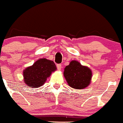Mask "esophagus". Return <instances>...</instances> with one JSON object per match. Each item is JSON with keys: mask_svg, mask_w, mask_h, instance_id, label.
<instances>
[{"mask_svg": "<svg viewBox=\"0 0 123 123\" xmlns=\"http://www.w3.org/2000/svg\"><path fill=\"white\" fill-rule=\"evenodd\" d=\"M57 69H58V70L60 71V70L62 69V65H61V64H57Z\"/></svg>", "mask_w": 123, "mask_h": 123, "instance_id": "esophagus-1", "label": "esophagus"}]
</instances>
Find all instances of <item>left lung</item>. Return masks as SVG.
I'll list each match as a JSON object with an SVG mask.
<instances>
[{"instance_id":"left-lung-1","label":"left lung","mask_w":123,"mask_h":123,"mask_svg":"<svg viewBox=\"0 0 123 123\" xmlns=\"http://www.w3.org/2000/svg\"><path fill=\"white\" fill-rule=\"evenodd\" d=\"M64 76L68 85L71 87L81 89L87 87L91 83L92 71L79 62L73 60L66 66Z\"/></svg>"}]
</instances>
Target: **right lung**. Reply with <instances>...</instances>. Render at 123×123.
Listing matches in <instances>:
<instances>
[{"label":"right lung","mask_w":123,"mask_h":123,"mask_svg":"<svg viewBox=\"0 0 123 123\" xmlns=\"http://www.w3.org/2000/svg\"><path fill=\"white\" fill-rule=\"evenodd\" d=\"M53 61L41 58L24 70L23 77L25 84L31 87H39L45 83L52 72L56 70Z\"/></svg>","instance_id":"1"}]
</instances>
